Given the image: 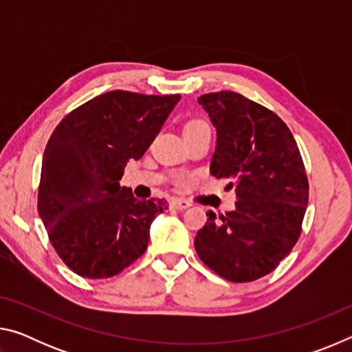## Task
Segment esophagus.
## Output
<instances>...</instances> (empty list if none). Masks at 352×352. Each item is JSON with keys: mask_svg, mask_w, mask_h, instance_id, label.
Instances as JSON below:
<instances>
[{"mask_svg": "<svg viewBox=\"0 0 352 352\" xmlns=\"http://www.w3.org/2000/svg\"><path fill=\"white\" fill-rule=\"evenodd\" d=\"M190 204L186 200L183 199H172L170 200V208H174V210H186Z\"/></svg>", "mask_w": 352, "mask_h": 352, "instance_id": "1", "label": "esophagus"}]
</instances>
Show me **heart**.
<instances>
[{"label":"heart","mask_w":352,"mask_h":352,"mask_svg":"<svg viewBox=\"0 0 352 352\" xmlns=\"http://www.w3.org/2000/svg\"><path fill=\"white\" fill-rule=\"evenodd\" d=\"M200 124H205V122H201V121H192V122H189L188 126H200Z\"/></svg>","instance_id":"obj_1"}]
</instances>
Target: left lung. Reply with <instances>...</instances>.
<instances>
[{
    "label": "left lung",
    "instance_id": "left-lung-1",
    "mask_svg": "<svg viewBox=\"0 0 352 352\" xmlns=\"http://www.w3.org/2000/svg\"><path fill=\"white\" fill-rule=\"evenodd\" d=\"M216 127L210 172L230 178L236 210L217 217L208 211L195 236L199 258L233 283L269 275L301 234L309 183L296 141L283 119L239 93L199 98Z\"/></svg>",
    "mask_w": 352,
    "mask_h": 352
}]
</instances>
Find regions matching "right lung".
<instances>
[{
  "label": "right lung",
  "mask_w": 352,
  "mask_h": 352,
  "mask_svg": "<svg viewBox=\"0 0 352 352\" xmlns=\"http://www.w3.org/2000/svg\"><path fill=\"white\" fill-rule=\"evenodd\" d=\"M180 98L109 91L77 107L52 132L41 162L38 214L57 254L79 276H115L146 252L151 225L168 201H141L119 180Z\"/></svg>",
  "instance_id": "right-lung-1"
}]
</instances>
